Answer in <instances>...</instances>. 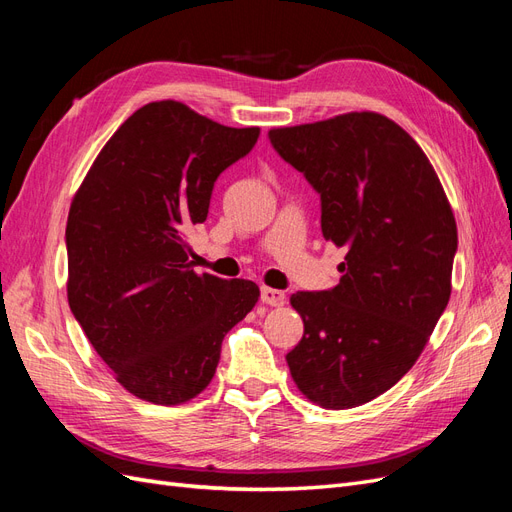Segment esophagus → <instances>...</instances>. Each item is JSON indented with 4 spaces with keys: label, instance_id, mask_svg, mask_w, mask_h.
<instances>
[{
    "label": "esophagus",
    "instance_id": "1",
    "mask_svg": "<svg viewBox=\"0 0 512 512\" xmlns=\"http://www.w3.org/2000/svg\"><path fill=\"white\" fill-rule=\"evenodd\" d=\"M260 301L265 303V305H271V307H280V305L286 303V294L282 290L262 286L260 288Z\"/></svg>",
    "mask_w": 512,
    "mask_h": 512
}]
</instances>
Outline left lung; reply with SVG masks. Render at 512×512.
<instances>
[{
    "label": "left lung",
    "mask_w": 512,
    "mask_h": 512,
    "mask_svg": "<svg viewBox=\"0 0 512 512\" xmlns=\"http://www.w3.org/2000/svg\"><path fill=\"white\" fill-rule=\"evenodd\" d=\"M269 141L318 192L324 239L346 247L335 288L290 297L303 318L292 380L322 408L367 404L408 374L444 314L451 205L423 149L378 113L277 128Z\"/></svg>",
    "instance_id": "1"
}]
</instances>
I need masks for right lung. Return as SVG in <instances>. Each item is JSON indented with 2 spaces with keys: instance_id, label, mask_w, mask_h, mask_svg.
<instances>
[{
  "instance_id": "obj_1",
  "label": "right lung",
  "mask_w": 512,
  "mask_h": 512,
  "mask_svg": "<svg viewBox=\"0 0 512 512\" xmlns=\"http://www.w3.org/2000/svg\"><path fill=\"white\" fill-rule=\"evenodd\" d=\"M258 136L151 102L111 136L72 200L68 303L136 397L177 406L205 391L224 335L260 297L250 280L196 275L185 243L207 220L215 181Z\"/></svg>"
}]
</instances>
